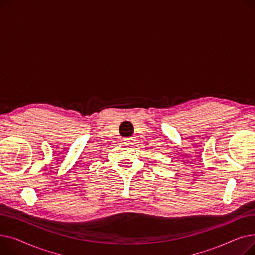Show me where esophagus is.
I'll use <instances>...</instances> for the list:
<instances>
[{
    "instance_id": "esophagus-1",
    "label": "esophagus",
    "mask_w": 255,
    "mask_h": 255,
    "mask_svg": "<svg viewBox=\"0 0 255 255\" xmlns=\"http://www.w3.org/2000/svg\"><path fill=\"white\" fill-rule=\"evenodd\" d=\"M134 141H135L134 137H127V138H124V142H125L126 144H129V145L134 144Z\"/></svg>"
}]
</instances>
